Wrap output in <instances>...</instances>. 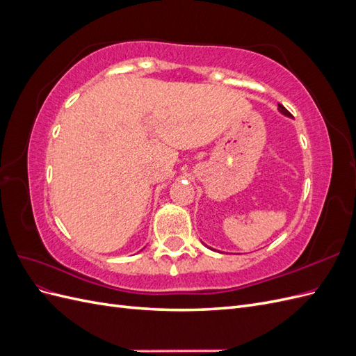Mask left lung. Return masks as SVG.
I'll return each instance as SVG.
<instances>
[{
    "label": "left lung",
    "instance_id": "left-lung-1",
    "mask_svg": "<svg viewBox=\"0 0 356 356\" xmlns=\"http://www.w3.org/2000/svg\"><path fill=\"white\" fill-rule=\"evenodd\" d=\"M277 106H279V111H281L284 115H288V117H291V113L285 108L284 105H281V104H277Z\"/></svg>",
    "mask_w": 356,
    "mask_h": 356
}]
</instances>
